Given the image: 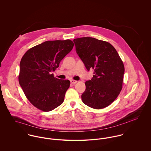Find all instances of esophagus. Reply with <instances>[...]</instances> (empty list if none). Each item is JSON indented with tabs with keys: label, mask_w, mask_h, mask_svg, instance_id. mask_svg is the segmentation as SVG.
<instances>
[{
	"label": "esophagus",
	"mask_w": 151,
	"mask_h": 151,
	"mask_svg": "<svg viewBox=\"0 0 151 151\" xmlns=\"http://www.w3.org/2000/svg\"><path fill=\"white\" fill-rule=\"evenodd\" d=\"M77 82V81L73 80H70V83H71V84H75Z\"/></svg>",
	"instance_id": "1"
}]
</instances>
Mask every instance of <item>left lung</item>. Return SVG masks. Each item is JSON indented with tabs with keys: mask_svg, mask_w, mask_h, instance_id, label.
Masks as SVG:
<instances>
[{
	"mask_svg": "<svg viewBox=\"0 0 151 151\" xmlns=\"http://www.w3.org/2000/svg\"><path fill=\"white\" fill-rule=\"evenodd\" d=\"M77 55L88 71L93 76L85 83L81 95L84 104L101 109L110 105L119 95L123 86L124 66L115 48L108 42L91 37L73 40Z\"/></svg>",
	"mask_w": 151,
	"mask_h": 151,
	"instance_id": "left-lung-1",
	"label": "left lung"
}]
</instances>
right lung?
<instances>
[{
  "label": "right lung",
  "instance_id": "right-lung-1",
  "mask_svg": "<svg viewBox=\"0 0 151 151\" xmlns=\"http://www.w3.org/2000/svg\"><path fill=\"white\" fill-rule=\"evenodd\" d=\"M73 46L70 40L47 41L29 49L22 56L19 81L35 107L49 111L63 102L70 82L55 77L52 73Z\"/></svg>",
  "mask_w": 151,
  "mask_h": 151
}]
</instances>
